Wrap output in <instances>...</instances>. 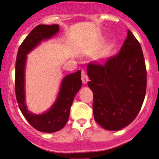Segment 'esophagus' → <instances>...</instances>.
<instances>
[{
    "mask_svg": "<svg viewBox=\"0 0 159 159\" xmlns=\"http://www.w3.org/2000/svg\"><path fill=\"white\" fill-rule=\"evenodd\" d=\"M81 81L83 82L84 84H86L89 81V78H88V76L86 75L84 72H81Z\"/></svg>",
    "mask_w": 159,
    "mask_h": 159,
    "instance_id": "1",
    "label": "esophagus"
}]
</instances>
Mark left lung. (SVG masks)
Segmentation results:
<instances>
[{
  "label": "left lung",
  "instance_id": "obj_1",
  "mask_svg": "<svg viewBox=\"0 0 159 159\" xmlns=\"http://www.w3.org/2000/svg\"><path fill=\"white\" fill-rule=\"evenodd\" d=\"M87 71L95 121L112 131L129 125L141 110L147 88L143 52L130 30L118 54L107 59L104 64L89 63Z\"/></svg>",
  "mask_w": 159,
  "mask_h": 159
}]
</instances>
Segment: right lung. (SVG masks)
<instances>
[{
    "label": "right lung",
    "mask_w": 159,
    "mask_h": 159,
    "mask_svg": "<svg viewBox=\"0 0 159 159\" xmlns=\"http://www.w3.org/2000/svg\"><path fill=\"white\" fill-rule=\"evenodd\" d=\"M59 31V25H38L32 30L18 49L15 63V95L18 107L27 121L38 131L55 133L64 127L70 116L74 98L81 87V71L63 78L58 97L52 106L41 115L30 112L25 102V66L26 55L44 40L49 39Z\"/></svg>",
    "instance_id": "add662e5"
}]
</instances>
